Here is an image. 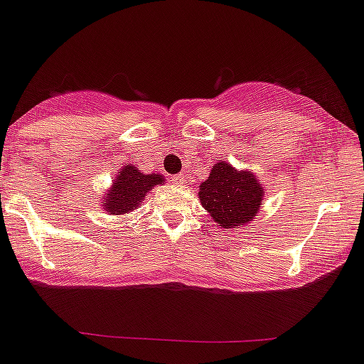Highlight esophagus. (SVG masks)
I'll return each mask as SVG.
<instances>
[{
	"label": "esophagus",
	"instance_id": "34e87169",
	"mask_svg": "<svg viewBox=\"0 0 364 364\" xmlns=\"http://www.w3.org/2000/svg\"><path fill=\"white\" fill-rule=\"evenodd\" d=\"M183 181H185V174H178L172 178V183H174V185H181Z\"/></svg>",
	"mask_w": 364,
	"mask_h": 364
}]
</instances>
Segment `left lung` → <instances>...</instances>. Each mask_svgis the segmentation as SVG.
Segmentation results:
<instances>
[{
    "label": "left lung",
    "instance_id": "1",
    "mask_svg": "<svg viewBox=\"0 0 364 364\" xmlns=\"http://www.w3.org/2000/svg\"><path fill=\"white\" fill-rule=\"evenodd\" d=\"M263 188L250 171H236L228 161H217L210 178L199 186L204 210L222 228L249 224L263 203Z\"/></svg>",
    "mask_w": 364,
    "mask_h": 364
}]
</instances>
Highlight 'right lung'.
Instances as JSON below:
<instances>
[{"instance_id":"right-lung-1","label":"right lung","mask_w":364,"mask_h":364,"mask_svg":"<svg viewBox=\"0 0 364 364\" xmlns=\"http://www.w3.org/2000/svg\"><path fill=\"white\" fill-rule=\"evenodd\" d=\"M164 179L161 174H144L135 165L126 164L103 197V210L110 215H124L136 210L146 199V193L151 192L154 185H164Z\"/></svg>"}]
</instances>
